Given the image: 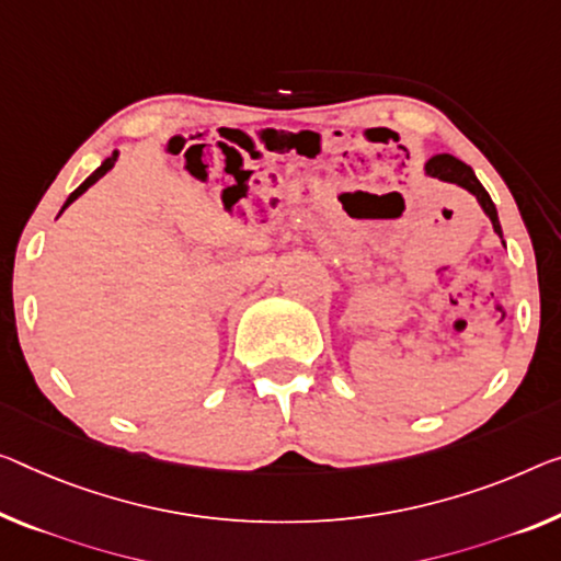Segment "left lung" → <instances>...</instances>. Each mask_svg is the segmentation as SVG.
<instances>
[{"mask_svg":"<svg viewBox=\"0 0 561 561\" xmlns=\"http://www.w3.org/2000/svg\"><path fill=\"white\" fill-rule=\"evenodd\" d=\"M424 172L428 178H436V180H444V183L459 185V187H463V191L477 197L481 210H484V215L491 220V226H494V232L499 238H502V243H504V232H502V222H499L496 205L489 197V193L484 191V185L479 183V178L473 175V170L467 165V162L454 158V154L442 152V154H434V158L426 160Z\"/></svg>","mask_w":561,"mask_h":561,"instance_id":"left-lung-1","label":"left lung"}]
</instances>
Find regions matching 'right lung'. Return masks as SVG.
<instances>
[{"instance_id":"right-lung-1","label":"right lung","mask_w":561,"mask_h":561,"mask_svg":"<svg viewBox=\"0 0 561 561\" xmlns=\"http://www.w3.org/2000/svg\"><path fill=\"white\" fill-rule=\"evenodd\" d=\"M117 158H119V152L115 150V152H112L110 154V158H105V160H102L100 162V168L98 170H94L92 172V175L88 178V180H84V183L80 185V187H77V191L75 193H70V197H67V201H65V205H62V210H59V215H62L67 208H70V205L77 201V197H80L82 193H88L90 191V187L94 185V183H98V180L102 178V175H107V172L112 170V168H115V162H117Z\"/></svg>"}]
</instances>
